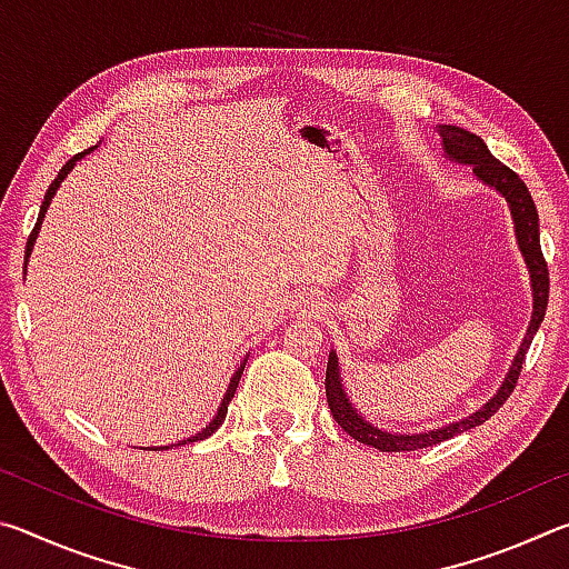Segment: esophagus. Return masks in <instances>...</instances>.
<instances>
[{
    "label": "esophagus",
    "mask_w": 569,
    "mask_h": 569,
    "mask_svg": "<svg viewBox=\"0 0 569 569\" xmlns=\"http://www.w3.org/2000/svg\"><path fill=\"white\" fill-rule=\"evenodd\" d=\"M323 308V303H321V298L319 296H313V293H306V296H298L296 301H293V311L298 313V316H311V313H319Z\"/></svg>",
    "instance_id": "esophagus-1"
}]
</instances>
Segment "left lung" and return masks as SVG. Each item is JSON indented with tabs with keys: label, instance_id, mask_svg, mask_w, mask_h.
<instances>
[{
	"label": "left lung",
	"instance_id": "1",
	"mask_svg": "<svg viewBox=\"0 0 569 569\" xmlns=\"http://www.w3.org/2000/svg\"><path fill=\"white\" fill-rule=\"evenodd\" d=\"M439 134H441V140H445V150L451 160L467 162V166L475 168L479 180H485L487 186H492L495 190H499L507 198L509 210H512V218H515L517 243L527 261L529 278H532L535 313H532V323H529L525 341H522V346H519V353L515 356L512 369H509L505 383L499 387L497 397L489 399L485 407L471 413V417L461 419L457 423H449V427H445V429L423 431V435H389V431L371 427L369 421L359 417V411L351 407L349 397H346V391L341 387L339 359H336V353L331 351L329 366H326V399H329V409L333 413V419L339 421V427L346 431V435L353 437L356 441H361V445L377 447L379 451H417V449L435 447V445H439V441H447L451 437L461 435V431L479 427V423H485L489 417H495L499 407H502V403L512 397L519 373H522L525 353L529 349V343H532V339H535L539 323H542V319H545L547 298H550V271H547L542 246H539V216H537L535 200H532V196H529V190L525 186V180L519 178L515 170H509L505 162H499L492 152L487 150L485 140L477 138V134L455 128V124H441Z\"/></svg>",
	"mask_w": 569,
	"mask_h": 569
}]
</instances>
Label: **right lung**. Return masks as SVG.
<instances>
[{
  "mask_svg": "<svg viewBox=\"0 0 569 569\" xmlns=\"http://www.w3.org/2000/svg\"><path fill=\"white\" fill-rule=\"evenodd\" d=\"M84 156V152H77V156L72 158V160H67L64 166H62V170L57 172V178L52 180V186L47 188V192H44V200H42V208H40V218H37V223H34V228H32V233H30V238H27V250H24V271H27V258H30V253H32V246H34V238H37V233H40V223H42V218H44V213H47V208H50V200H52V196H54V190L60 188V182L64 180V176L67 172L72 170V166L77 160H80ZM240 373H243V366H240V369L233 373V379H230V387H228V391H226V397H223V401H220V409H218V413H216V419L208 423V427L203 429V431H198L196 437H190V439H186V441H200V439H208L210 435H213V431L220 427V423H223V419H226V413H228V401L233 399V393H236V389H238V381H240ZM158 449H170V447H158Z\"/></svg>",
  "mask_w": 569,
  "mask_h": 569,
  "instance_id": "obj_1",
  "label": "right lung"
}]
</instances>
